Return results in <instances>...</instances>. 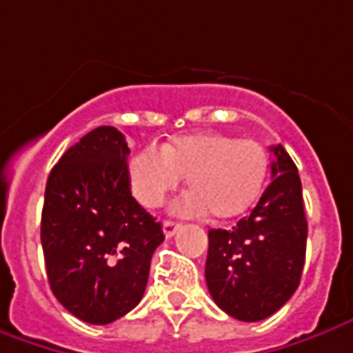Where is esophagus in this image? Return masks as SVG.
<instances>
[{"mask_svg": "<svg viewBox=\"0 0 353 353\" xmlns=\"http://www.w3.org/2000/svg\"><path fill=\"white\" fill-rule=\"evenodd\" d=\"M162 230H164V236L172 237V236H176V232L179 230V224H177V222H174V220H164Z\"/></svg>", "mask_w": 353, "mask_h": 353, "instance_id": "34e87169", "label": "esophagus"}]
</instances>
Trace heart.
Segmentation results:
<instances>
[{
	"label": "heart",
	"instance_id": "b5f03b06",
	"mask_svg": "<svg viewBox=\"0 0 353 353\" xmlns=\"http://www.w3.org/2000/svg\"><path fill=\"white\" fill-rule=\"evenodd\" d=\"M268 157L251 139L201 131L176 137L160 150L146 146L127 164L131 189L145 207H158L187 176L191 193L181 210L230 220L251 207L265 183Z\"/></svg>",
	"mask_w": 353,
	"mask_h": 353
}]
</instances>
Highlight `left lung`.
Segmentation results:
<instances>
[{
	"instance_id": "8db88e82",
	"label": "left lung",
	"mask_w": 353,
	"mask_h": 353,
	"mask_svg": "<svg viewBox=\"0 0 353 353\" xmlns=\"http://www.w3.org/2000/svg\"><path fill=\"white\" fill-rule=\"evenodd\" d=\"M270 150L272 181L257 207L232 230H208V292L218 307L245 323L276 313L294 296L305 263L301 179L284 146Z\"/></svg>"
}]
</instances>
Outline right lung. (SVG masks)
I'll return each mask as SVG.
<instances>
[{"mask_svg": "<svg viewBox=\"0 0 353 353\" xmlns=\"http://www.w3.org/2000/svg\"><path fill=\"white\" fill-rule=\"evenodd\" d=\"M125 137L102 125L71 146L46 183L42 249L63 307L90 325L127 315L145 294L162 224L131 195Z\"/></svg>", "mask_w": 353, "mask_h": 353, "instance_id": "obj_1", "label": "right lung"}]
</instances>
